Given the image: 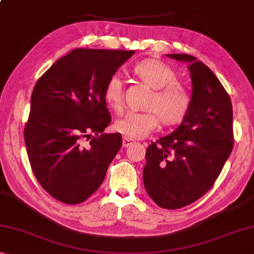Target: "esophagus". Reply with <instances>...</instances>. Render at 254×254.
<instances>
[{"label": "esophagus", "mask_w": 254, "mask_h": 254, "mask_svg": "<svg viewBox=\"0 0 254 254\" xmlns=\"http://www.w3.org/2000/svg\"><path fill=\"white\" fill-rule=\"evenodd\" d=\"M131 143H134V140L130 139V138L124 137V139H123V146H124V147H128V146L130 145Z\"/></svg>", "instance_id": "34e87169"}]
</instances>
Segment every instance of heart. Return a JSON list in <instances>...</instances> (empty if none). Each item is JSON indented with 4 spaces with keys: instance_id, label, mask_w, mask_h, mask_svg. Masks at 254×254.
Wrapping results in <instances>:
<instances>
[{
    "instance_id": "1",
    "label": "heart",
    "mask_w": 254,
    "mask_h": 254,
    "mask_svg": "<svg viewBox=\"0 0 254 254\" xmlns=\"http://www.w3.org/2000/svg\"><path fill=\"white\" fill-rule=\"evenodd\" d=\"M140 83L152 89L144 112H127L114 125L116 131L125 137L137 139L146 136L159 126L160 120L166 127L184 122L192 105L190 92L177 80L176 72L165 62L145 59L131 69ZM105 103L111 110L120 112L124 107V86L119 77L112 76L103 88Z\"/></svg>"
}]
</instances>
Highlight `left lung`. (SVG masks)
<instances>
[{
	"label": "left lung",
	"mask_w": 254,
	"mask_h": 254,
	"mask_svg": "<svg viewBox=\"0 0 254 254\" xmlns=\"http://www.w3.org/2000/svg\"><path fill=\"white\" fill-rule=\"evenodd\" d=\"M187 62L193 84L192 105L173 134L146 149L143 182L159 206L192 204L213 186L234 146L233 108L216 75L189 54H168Z\"/></svg>",
	"instance_id": "obj_1"
}]
</instances>
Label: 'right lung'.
Here are the masks:
<instances>
[{
  "instance_id": "1",
  "label": "right lung",
  "mask_w": 254,
  "mask_h": 254,
  "mask_svg": "<svg viewBox=\"0 0 254 254\" xmlns=\"http://www.w3.org/2000/svg\"><path fill=\"white\" fill-rule=\"evenodd\" d=\"M132 54L75 49L35 84L23 137L35 177L56 200L81 203L103 183L123 144L119 132L103 134L111 123L103 88Z\"/></svg>"
}]
</instances>
